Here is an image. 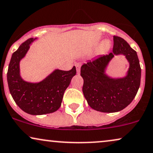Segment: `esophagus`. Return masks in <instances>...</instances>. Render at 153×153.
I'll use <instances>...</instances> for the list:
<instances>
[{"label":"esophagus","mask_w":153,"mask_h":153,"mask_svg":"<svg viewBox=\"0 0 153 153\" xmlns=\"http://www.w3.org/2000/svg\"><path fill=\"white\" fill-rule=\"evenodd\" d=\"M76 71H77V73H78V74H80V64H76Z\"/></svg>","instance_id":"esophagus-1"}]
</instances>
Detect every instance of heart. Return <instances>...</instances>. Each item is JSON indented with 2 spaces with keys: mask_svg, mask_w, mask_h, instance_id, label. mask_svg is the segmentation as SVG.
<instances>
[{
  "mask_svg": "<svg viewBox=\"0 0 153 153\" xmlns=\"http://www.w3.org/2000/svg\"><path fill=\"white\" fill-rule=\"evenodd\" d=\"M110 46V44H109V42H107V41H105V42H103V43H102L101 45H100V48H99V52L100 53H102V52H104L106 51L107 50L109 49Z\"/></svg>",
  "mask_w": 153,
  "mask_h": 153,
  "instance_id": "heart-1",
  "label": "heart"
}]
</instances>
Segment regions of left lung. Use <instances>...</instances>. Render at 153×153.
I'll return each mask as SVG.
<instances>
[{
    "label": "left lung",
    "instance_id": "1",
    "mask_svg": "<svg viewBox=\"0 0 153 153\" xmlns=\"http://www.w3.org/2000/svg\"><path fill=\"white\" fill-rule=\"evenodd\" d=\"M111 53L88 61L80 69L84 80L82 92L90 107L96 111L113 113L131 103L140 87L141 68L136 51L123 39L113 36ZM123 55L129 63L122 78H112L106 74L108 63L115 55Z\"/></svg>",
    "mask_w": 153,
    "mask_h": 153
}]
</instances>
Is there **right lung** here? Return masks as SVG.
Returning <instances> with one entry per match:
<instances>
[{
  "label": "right lung",
  "mask_w": 153,
  "mask_h": 153,
  "mask_svg": "<svg viewBox=\"0 0 153 153\" xmlns=\"http://www.w3.org/2000/svg\"><path fill=\"white\" fill-rule=\"evenodd\" d=\"M37 38H30L22 43L13 53L7 73L10 92L17 105L31 115L53 113L61 107L65 90L76 74L75 66L70 71L55 69L38 82L23 80L20 75V63L25 58L30 45Z\"/></svg>",
  "instance_id": "obj_1"
}]
</instances>
